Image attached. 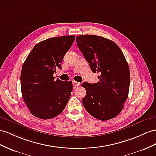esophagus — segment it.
I'll return each mask as SVG.
<instances>
[{
	"instance_id": "1",
	"label": "esophagus",
	"mask_w": 156,
	"mask_h": 156,
	"mask_svg": "<svg viewBox=\"0 0 156 156\" xmlns=\"http://www.w3.org/2000/svg\"><path fill=\"white\" fill-rule=\"evenodd\" d=\"M73 84L74 87H76V86H78L80 85V83L78 82H76V81H73Z\"/></svg>"
}]
</instances>
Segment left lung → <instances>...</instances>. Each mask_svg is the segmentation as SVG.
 <instances>
[{
    "mask_svg": "<svg viewBox=\"0 0 156 156\" xmlns=\"http://www.w3.org/2000/svg\"><path fill=\"white\" fill-rule=\"evenodd\" d=\"M76 43L99 81L83 82L86 90L83 105L91 116L101 121L113 119L123 109L130 86V70L122 51L110 39L94 35L77 36Z\"/></svg>",
    "mask_w": 156,
    "mask_h": 156,
    "instance_id": "left-lung-1",
    "label": "left lung"
}]
</instances>
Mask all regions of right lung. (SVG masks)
Masks as SVG:
<instances>
[{
  "mask_svg": "<svg viewBox=\"0 0 156 156\" xmlns=\"http://www.w3.org/2000/svg\"><path fill=\"white\" fill-rule=\"evenodd\" d=\"M74 35L55 37L38 43L23 62L21 91L30 113L41 119H49L65 109L73 91L72 81L57 79L53 74L61 69L64 56L74 41Z\"/></svg>",
  "mask_w": 156,
  "mask_h": 156,
  "instance_id": "right-lung-1",
  "label": "right lung"
}]
</instances>
